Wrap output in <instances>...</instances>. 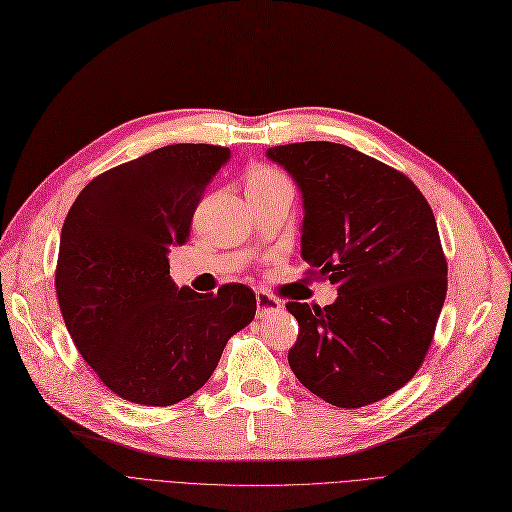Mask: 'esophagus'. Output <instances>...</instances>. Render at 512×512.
I'll return each instance as SVG.
<instances>
[{
	"mask_svg": "<svg viewBox=\"0 0 512 512\" xmlns=\"http://www.w3.org/2000/svg\"><path fill=\"white\" fill-rule=\"evenodd\" d=\"M255 299H257V317H261V319H265L267 315H272V313L282 309V301L278 297H274V294L265 292V290H257Z\"/></svg>",
	"mask_w": 512,
	"mask_h": 512,
	"instance_id": "1",
	"label": "esophagus"
}]
</instances>
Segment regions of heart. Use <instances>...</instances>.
<instances>
[{
	"label": "heart",
	"instance_id": "obj_1",
	"mask_svg": "<svg viewBox=\"0 0 512 512\" xmlns=\"http://www.w3.org/2000/svg\"><path fill=\"white\" fill-rule=\"evenodd\" d=\"M282 182H288L286 176L267 164H253L247 170V193L267 191V188H274Z\"/></svg>",
	"mask_w": 512,
	"mask_h": 512
}]
</instances>
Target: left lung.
I'll list each match as a JSON object with an SVG mask.
<instances>
[{
  "instance_id": "8db88e82",
  "label": "left lung",
  "mask_w": 512,
  "mask_h": 512,
  "mask_svg": "<svg viewBox=\"0 0 512 512\" xmlns=\"http://www.w3.org/2000/svg\"><path fill=\"white\" fill-rule=\"evenodd\" d=\"M303 193L307 274L332 305L290 301L299 338L290 369L315 396L359 409L405 386L434 340L448 265L434 211L402 172L357 149L307 141L267 149Z\"/></svg>"
}]
</instances>
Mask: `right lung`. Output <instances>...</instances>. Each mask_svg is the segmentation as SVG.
<instances>
[{
  "label": "right lung",
  "mask_w": 512,
  "mask_h": 512,
  "mask_svg": "<svg viewBox=\"0 0 512 512\" xmlns=\"http://www.w3.org/2000/svg\"><path fill=\"white\" fill-rule=\"evenodd\" d=\"M228 147L180 143L93 178L60 236L56 292L66 328L97 378L124 400L170 407L197 392L257 301L245 284L178 288L168 251L184 245Z\"/></svg>",
  "instance_id": "add662e5"
}]
</instances>
